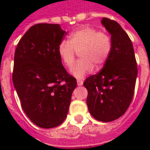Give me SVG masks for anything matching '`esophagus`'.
I'll return each mask as SVG.
<instances>
[{"label": "esophagus", "mask_w": 150, "mask_h": 150, "mask_svg": "<svg viewBox=\"0 0 150 150\" xmlns=\"http://www.w3.org/2000/svg\"><path fill=\"white\" fill-rule=\"evenodd\" d=\"M83 83V81L82 79H77V84H78V86H82Z\"/></svg>", "instance_id": "34e87169"}]
</instances>
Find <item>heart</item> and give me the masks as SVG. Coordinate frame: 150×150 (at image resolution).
<instances>
[{"instance_id":"1","label":"heart","mask_w":150,"mask_h":150,"mask_svg":"<svg viewBox=\"0 0 150 150\" xmlns=\"http://www.w3.org/2000/svg\"><path fill=\"white\" fill-rule=\"evenodd\" d=\"M67 41H62L58 48L59 58L67 68H71L76 52L81 59L71 69L77 78H83L94 69L101 68L106 63L112 51V39L105 31H98L91 26H82L69 34Z\"/></svg>"}]
</instances>
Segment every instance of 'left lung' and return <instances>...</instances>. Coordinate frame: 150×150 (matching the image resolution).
Listing matches in <instances>:
<instances>
[{"instance_id": "1", "label": "left lung", "mask_w": 150, "mask_h": 150, "mask_svg": "<svg viewBox=\"0 0 150 150\" xmlns=\"http://www.w3.org/2000/svg\"><path fill=\"white\" fill-rule=\"evenodd\" d=\"M101 23L111 34L112 51L100 71L85 79L89 112L95 119L110 122L125 114L133 97L137 66L132 41L116 21Z\"/></svg>"}]
</instances>
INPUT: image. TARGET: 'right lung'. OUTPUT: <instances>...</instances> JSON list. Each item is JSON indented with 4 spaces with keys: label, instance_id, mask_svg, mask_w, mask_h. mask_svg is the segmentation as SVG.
<instances>
[{
    "label": "right lung",
    "instance_id": "obj_1",
    "mask_svg": "<svg viewBox=\"0 0 150 150\" xmlns=\"http://www.w3.org/2000/svg\"><path fill=\"white\" fill-rule=\"evenodd\" d=\"M65 35L59 24H36L15 50L13 83L21 108L32 122L43 129L64 121L77 85L58 53Z\"/></svg>",
    "mask_w": 150,
    "mask_h": 150
}]
</instances>
